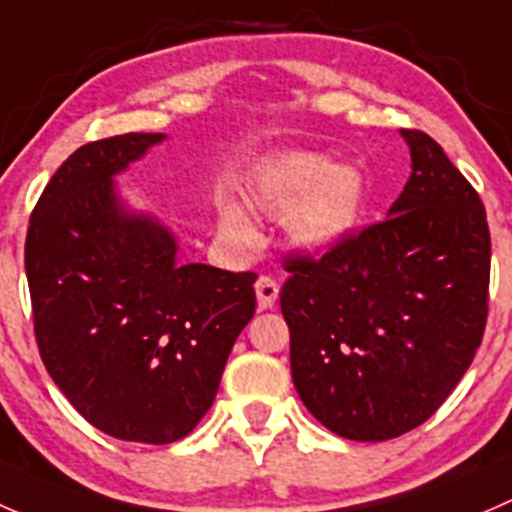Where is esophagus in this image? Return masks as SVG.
I'll use <instances>...</instances> for the list:
<instances>
[{
  "instance_id": "34e87169",
  "label": "esophagus",
  "mask_w": 512,
  "mask_h": 512,
  "mask_svg": "<svg viewBox=\"0 0 512 512\" xmlns=\"http://www.w3.org/2000/svg\"><path fill=\"white\" fill-rule=\"evenodd\" d=\"M254 288H256L258 308L266 310V308H271L273 303H276V298H278V283L273 281L271 276H258V281H256Z\"/></svg>"
}]
</instances>
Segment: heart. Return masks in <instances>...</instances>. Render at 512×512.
Masks as SVG:
<instances>
[{"mask_svg":"<svg viewBox=\"0 0 512 512\" xmlns=\"http://www.w3.org/2000/svg\"><path fill=\"white\" fill-rule=\"evenodd\" d=\"M246 199L261 217L286 219L293 246L318 254L355 229L365 204V179L350 165L328 167L315 152H278L249 177ZM219 226L241 246L258 241L254 224L236 204H221Z\"/></svg>","mask_w":512,"mask_h":512,"instance_id":"1","label":"heart"}]
</instances>
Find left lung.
Listing matches in <instances>:
<instances>
[{"instance_id":"obj_1","label":"left lung","mask_w":512,"mask_h":512,"mask_svg":"<svg viewBox=\"0 0 512 512\" xmlns=\"http://www.w3.org/2000/svg\"><path fill=\"white\" fill-rule=\"evenodd\" d=\"M412 175L387 219L320 258H286L281 310L300 399L342 439L424 424L483 340L491 231L481 197L436 140L402 130Z\"/></svg>"}]
</instances>
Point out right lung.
I'll use <instances>...</instances> for the list:
<instances>
[{"instance_id":"1","label":"right lung","mask_w":512,"mask_h":512,"mask_svg":"<svg viewBox=\"0 0 512 512\" xmlns=\"http://www.w3.org/2000/svg\"><path fill=\"white\" fill-rule=\"evenodd\" d=\"M162 140L78 147L41 192L24 249L51 379L96 429L140 444H172L199 424L256 310V273L182 266L172 231L120 204L113 177Z\"/></svg>"}]
</instances>
